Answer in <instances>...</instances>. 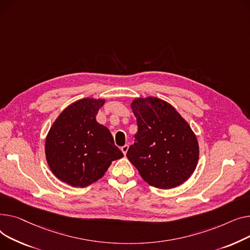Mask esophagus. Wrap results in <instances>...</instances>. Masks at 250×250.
<instances>
[{
    "instance_id": "34e87169",
    "label": "esophagus",
    "mask_w": 250,
    "mask_h": 250,
    "mask_svg": "<svg viewBox=\"0 0 250 250\" xmlns=\"http://www.w3.org/2000/svg\"><path fill=\"white\" fill-rule=\"evenodd\" d=\"M128 148H129V145L128 144H125L124 146H122L121 147V150H122V152L126 155V153H127V151H128Z\"/></svg>"
}]
</instances>
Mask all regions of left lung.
Wrapping results in <instances>:
<instances>
[{
  "label": "left lung",
  "mask_w": 250,
  "mask_h": 250,
  "mask_svg": "<svg viewBox=\"0 0 250 250\" xmlns=\"http://www.w3.org/2000/svg\"><path fill=\"white\" fill-rule=\"evenodd\" d=\"M137 133L126 156L142 179L158 188L186 182L196 169L199 145L194 132L168 103L153 97L131 104Z\"/></svg>",
  "instance_id": "obj_1"
}]
</instances>
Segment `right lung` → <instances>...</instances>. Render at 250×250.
<instances>
[{
  "instance_id": "add662e5",
  "label": "right lung",
  "mask_w": 250,
  "mask_h": 250,
  "mask_svg": "<svg viewBox=\"0 0 250 250\" xmlns=\"http://www.w3.org/2000/svg\"><path fill=\"white\" fill-rule=\"evenodd\" d=\"M104 103L95 99L73 103L58 116L47 134L48 166L56 178L72 187L97 182L113 160L123 157L109 129L96 120Z\"/></svg>"
}]
</instances>
